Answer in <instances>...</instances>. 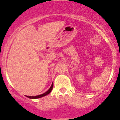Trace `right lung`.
<instances>
[{"label": "right lung", "mask_w": 120, "mask_h": 120, "mask_svg": "<svg viewBox=\"0 0 120 120\" xmlns=\"http://www.w3.org/2000/svg\"><path fill=\"white\" fill-rule=\"evenodd\" d=\"M53 83H52V86H50V88L49 89L48 91H47L45 92V93H44V94H41V95H39V96H26V97H28V98H41V97H44V96H46V95H47V94H49L50 93L51 91H52V90L53 89Z\"/></svg>", "instance_id": "1"}]
</instances>
